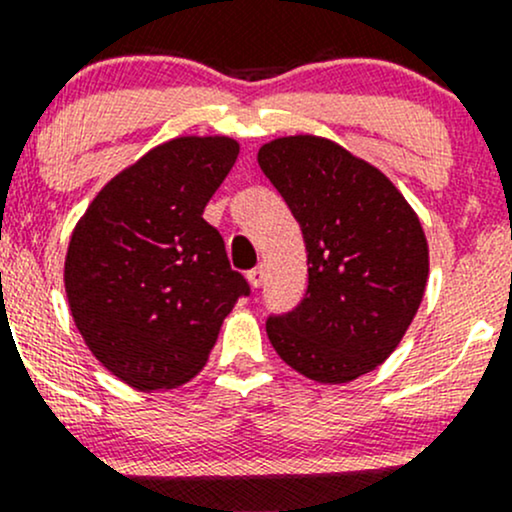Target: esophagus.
Masks as SVG:
<instances>
[{"instance_id":"34e87169","label":"esophagus","mask_w":512,"mask_h":512,"mask_svg":"<svg viewBox=\"0 0 512 512\" xmlns=\"http://www.w3.org/2000/svg\"><path fill=\"white\" fill-rule=\"evenodd\" d=\"M246 278H249L251 288H261L263 280H266V271H263V266H256V268H251L249 273H246Z\"/></svg>"}]
</instances>
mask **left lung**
<instances>
[{
  "mask_svg": "<svg viewBox=\"0 0 512 512\" xmlns=\"http://www.w3.org/2000/svg\"><path fill=\"white\" fill-rule=\"evenodd\" d=\"M258 166L307 249L305 298L268 317V339L312 381H354L393 354L417 315L430 276L420 219L381 170L322 136L268 141Z\"/></svg>",
  "mask_w": 512,
  "mask_h": 512,
  "instance_id": "1",
  "label": "left lung"
}]
</instances>
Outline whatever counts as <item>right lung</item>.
I'll use <instances>...</instances> for the list:
<instances>
[{"label": "right lung", "instance_id": "right-lung-1", "mask_svg": "<svg viewBox=\"0 0 512 512\" xmlns=\"http://www.w3.org/2000/svg\"><path fill=\"white\" fill-rule=\"evenodd\" d=\"M229 136H178L114 175L75 224L65 295L97 361L136 390L188 383L249 283L202 219L232 170Z\"/></svg>", "mask_w": 512, "mask_h": 512}]
</instances>
